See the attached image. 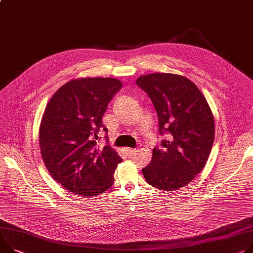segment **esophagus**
<instances>
[{
    "label": "esophagus",
    "mask_w": 253,
    "mask_h": 253,
    "mask_svg": "<svg viewBox=\"0 0 253 253\" xmlns=\"http://www.w3.org/2000/svg\"><path fill=\"white\" fill-rule=\"evenodd\" d=\"M126 154L128 155V156H132V155H134L135 153L138 152L137 149H130V148H126Z\"/></svg>",
    "instance_id": "1"
}]
</instances>
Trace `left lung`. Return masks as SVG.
Wrapping results in <instances>:
<instances>
[{
  "instance_id": "obj_1",
  "label": "left lung",
  "mask_w": 253,
  "mask_h": 253,
  "mask_svg": "<svg viewBox=\"0 0 253 253\" xmlns=\"http://www.w3.org/2000/svg\"><path fill=\"white\" fill-rule=\"evenodd\" d=\"M156 109L159 133L168 132L162 148L153 149L142 169L147 182L173 191L188 184L205 167L215 139V122L203 93L186 77L154 73L135 81Z\"/></svg>"
}]
</instances>
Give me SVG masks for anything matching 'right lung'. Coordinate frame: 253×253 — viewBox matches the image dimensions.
Listing matches in <instances>:
<instances>
[{
	"instance_id": "1",
	"label": "right lung",
	"mask_w": 253,
	"mask_h": 253,
	"mask_svg": "<svg viewBox=\"0 0 253 253\" xmlns=\"http://www.w3.org/2000/svg\"><path fill=\"white\" fill-rule=\"evenodd\" d=\"M123 83L113 78L75 79L47 103L41 127L42 160L55 181L73 193L96 197L114 181L122 158L110 146L99 147L102 116Z\"/></svg>"
}]
</instances>
